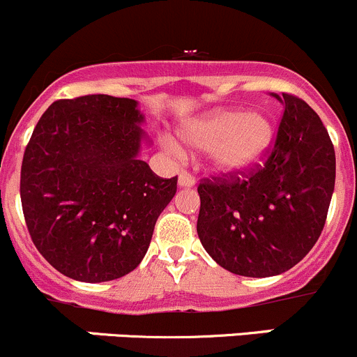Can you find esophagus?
Here are the masks:
<instances>
[{"label": "esophagus", "instance_id": "1", "mask_svg": "<svg viewBox=\"0 0 357 357\" xmlns=\"http://www.w3.org/2000/svg\"><path fill=\"white\" fill-rule=\"evenodd\" d=\"M179 186H185V188H190V186H193L195 185V178H193L192 174H190V172H186V171H183L181 174H179Z\"/></svg>", "mask_w": 357, "mask_h": 357}]
</instances>
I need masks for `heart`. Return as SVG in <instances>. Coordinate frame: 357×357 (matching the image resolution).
<instances>
[{
  "label": "heart",
  "mask_w": 357,
  "mask_h": 357,
  "mask_svg": "<svg viewBox=\"0 0 357 357\" xmlns=\"http://www.w3.org/2000/svg\"><path fill=\"white\" fill-rule=\"evenodd\" d=\"M186 145L208 152L212 167L245 172L261 162L275 138V126L262 112L219 109L195 119L181 131Z\"/></svg>",
  "instance_id": "heart-1"
}]
</instances>
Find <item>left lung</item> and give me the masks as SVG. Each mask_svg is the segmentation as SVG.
<instances>
[{
	"instance_id": "1",
	"label": "left lung",
	"mask_w": 357,
	"mask_h": 357,
	"mask_svg": "<svg viewBox=\"0 0 357 357\" xmlns=\"http://www.w3.org/2000/svg\"><path fill=\"white\" fill-rule=\"evenodd\" d=\"M285 105L264 162L199 183L197 233L228 271L266 278L289 271L318 242L335 186V150L321 119L304 100Z\"/></svg>"
}]
</instances>
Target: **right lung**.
<instances>
[{
  "mask_svg": "<svg viewBox=\"0 0 357 357\" xmlns=\"http://www.w3.org/2000/svg\"><path fill=\"white\" fill-rule=\"evenodd\" d=\"M135 100H56L24 152L20 200L39 254L72 280L100 283L138 268L178 176L160 178L138 158Z\"/></svg>",
  "mask_w": 357,
  "mask_h": 357,
  "instance_id": "obj_1",
  "label": "right lung"
}]
</instances>
